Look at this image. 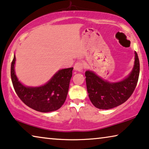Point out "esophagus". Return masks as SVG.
Returning a JSON list of instances; mask_svg holds the SVG:
<instances>
[{
  "instance_id": "obj_1",
  "label": "esophagus",
  "mask_w": 149,
  "mask_h": 149,
  "mask_svg": "<svg viewBox=\"0 0 149 149\" xmlns=\"http://www.w3.org/2000/svg\"><path fill=\"white\" fill-rule=\"evenodd\" d=\"M83 68V65L81 62H78V63H75L74 65V69L77 71H81Z\"/></svg>"
}]
</instances>
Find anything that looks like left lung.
I'll use <instances>...</instances> for the list:
<instances>
[{"instance_id":"8db88e82","label":"left lung","mask_w":149,"mask_h":149,"mask_svg":"<svg viewBox=\"0 0 149 149\" xmlns=\"http://www.w3.org/2000/svg\"><path fill=\"white\" fill-rule=\"evenodd\" d=\"M139 72L140 64L136 52H134V63L131 72L120 81L109 82L98 76L92 70H86V88L91 102L99 109H113L124 103L135 89Z\"/></svg>"}]
</instances>
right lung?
<instances>
[{
    "label": "right lung",
    "instance_id": "1",
    "mask_svg": "<svg viewBox=\"0 0 149 149\" xmlns=\"http://www.w3.org/2000/svg\"><path fill=\"white\" fill-rule=\"evenodd\" d=\"M15 54L11 63V80L16 93L30 108L41 113L54 111L64 104L69 88L73 68L57 71L47 83L40 86H27L20 82L15 74Z\"/></svg>",
    "mask_w": 149,
    "mask_h": 149
}]
</instances>
